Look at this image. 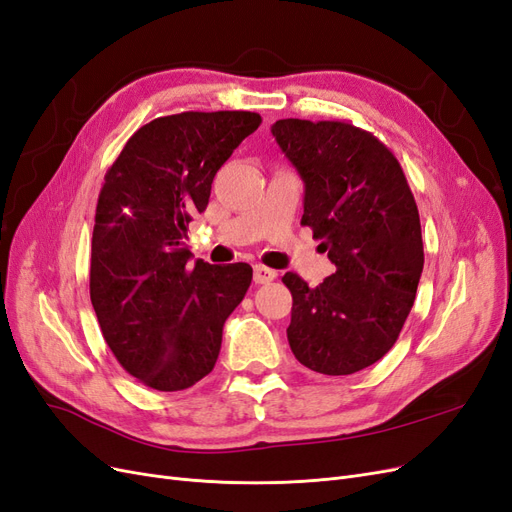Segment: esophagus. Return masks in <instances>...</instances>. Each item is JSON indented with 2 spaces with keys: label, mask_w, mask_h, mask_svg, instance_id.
I'll return each mask as SVG.
<instances>
[{
  "label": "esophagus",
  "mask_w": 512,
  "mask_h": 512,
  "mask_svg": "<svg viewBox=\"0 0 512 512\" xmlns=\"http://www.w3.org/2000/svg\"><path fill=\"white\" fill-rule=\"evenodd\" d=\"M275 277H277V271H273L269 267H262V265L254 267V282L256 284H269L275 280Z\"/></svg>",
  "instance_id": "1"
}]
</instances>
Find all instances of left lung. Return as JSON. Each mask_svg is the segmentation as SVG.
Listing matches in <instances>:
<instances>
[{
	"label": "left lung",
	"mask_w": 512,
	"mask_h": 512,
	"mask_svg": "<svg viewBox=\"0 0 512 512\" xmlns=\"http://www.w3.org/2000/svg\"><path fill=\"white\" fill-rule=\"evenodd\" d=\"M305 183L301 224L337 271L309 288L297 273L288 344L324 376H348L393 348L423 273L421 220L393 151L346 121L280 119L271 126Z\"/></svg>",
	"instance_id": "8db88e82"
}]
</instances>
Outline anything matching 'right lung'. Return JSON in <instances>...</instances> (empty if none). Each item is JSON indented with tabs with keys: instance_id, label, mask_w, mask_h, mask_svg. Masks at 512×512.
Here are the masks:
<instances>
[{
	"instance_id": "right-lung-1",
	"label": "right lung",
	"mask_w": 512,
	"mask_h": 512,
	"mask_svg": "<svg viewBox=\"0 0 512 512\" xmlns=\"http://www.w3.org/2000/svg\"><path fill=\"white\" fill-rule=\"evenodd\" d=\"M250 111L179 113L138 128L106 170L91 239L89 294L121 367L156 391L190 389L218 361L222 329L252 267L190 262L183 239L245 136Z\"/></svg>"
}]
</instances>
